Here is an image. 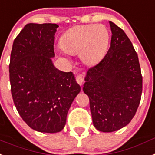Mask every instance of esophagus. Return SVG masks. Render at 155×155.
Segmentation results:
<instances>
[{"label":"esophagus","instance_id":"esophagus-1","mask_svg":"<svg viewBox=\"0 0 155 155\" xmlns=\"http://www.w3.org/2000/svg\"><path fill=\"white\" fill-rule=\"evenodd\" d=\"M76 81L80 86H82L84 84V76L81 75H76Z\"/></svg>","mask_w":155,"mask_h":155}]
</instances>
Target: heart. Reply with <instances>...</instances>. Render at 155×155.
Returning <instances> with one entry per match:
<instances>
[{"mask_svg":"<svg viewBox=\"0 0 155 155\" xmlns=\"http://www.w3.org/2000/svg\"><path fill=\"white\" fill-rule=\"evenodd\" d=\"M62 49L71 54L79 53L85 64L98 63L107 52L110 35L106 27L101 24H87L71 27L60 39Z\"/></svg>","mask_w":155,"mask_h":155,"instance_id":"b5f03b06","label":"heart"}]
</instances>
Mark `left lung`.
<instances>
[{"label":"left lung","mask_w":155,"mask_h":155,"mask_svg":"<svg viewBox=\"0 0 155 155\" xmlns=\"http://www.w3.org/2000/svg\"><path fill=\"white\" fill-rule=\"evenodd\" d=\"M111 43L98 64L88 70L84 85L94 126L112 132L133 118L141 99L143 78L139 58L124 31L110 21Z\"/></svg>","instance_id":"obj_1"}]
</instances>
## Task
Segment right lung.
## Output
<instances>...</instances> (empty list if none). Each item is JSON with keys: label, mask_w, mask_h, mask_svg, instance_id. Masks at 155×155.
Wrapping results in <instances>:
<instances>
[{"label": "right lung", "mask_w": 155, "mask_h": 155, "mask_svg": "<svg viewBox=\"0 0 155 155\" xmlns=\"http://www.w3.org/2000/svg\"><path fill=\"white\" fill-rule=\"evenodd\" d=\"M55 23H27L15 38L9 78L14 104L26 124L37 132L56 133L65 126L81 87L71 71L54 66Z\"/></svg>", "instance_id": "add662e5"}]
</instances>
